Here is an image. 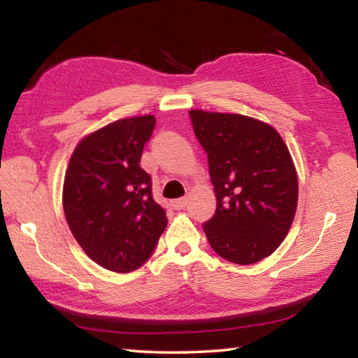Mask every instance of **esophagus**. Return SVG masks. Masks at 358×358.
<instances>
[{"mask_svg":"<svg viewBox=\"0 0 358 358\" xmlns=\"http://www.w3.org/2000/svg\"><path fill=\"white\" fill-rule=\"evenodd\" d=\"M187 202H189V199L187 197H181V199H177V201H173L172 202V207L175 208V210H183L186 205H187Z\"/></svg>","mask_w":358,"mask_h":358,"instance_id":"esophagus-1","label":"esophagus"}]
</instances>
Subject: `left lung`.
Here are the masks:
<instances>
[{"instance_id": "obj_1", "label": "left lung", "mask_w": 358, "mask_h": 358, "mask_svg": "<svg viewBox=\"0 0 358 358\" xmlns=\"http://www.w3.org/2000/svg\"><path fill=\"white\" fill-rule=\"evenodd\" d=\"M189 118L216 194L202 226L208 243L229 262L256 264L281 245L295 216L299 181L286 143L245 115L191 110Z\"/></svg>"}]
</instances>
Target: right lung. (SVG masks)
Returning <instances> with one entry per match:
<instances>
[{
	"instance_id": "1",
	"label": "right lung",
	"mask_w": 358,
	"mask_h": 358,
	"mask_svg": "<svg viewBox=\"0 0 358 358\" xmlns=\"http://www.w3.org/2000/svg\"><path fill=\"white\" fill-rule=\"evenodd\" d=\"M156 126L153 115L118 120L77 145L64 177L68 226L90 259L129 273L150 259L167 226L141 157Z\"/></svg>"
}]
</instances>
